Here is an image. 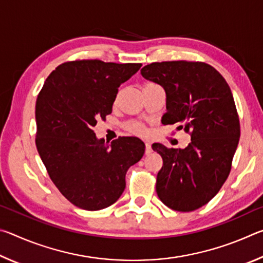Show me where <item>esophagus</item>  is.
<instances>
[{
  "mask_svg": "<svg viewBox=\"0 0 263 263\" xmlns=\"http://www.w3.org/2000/svg\"><path fill=\"white\" fill-rule=\"evenodd\" d=\"M152 153V145H151V142L146 141L145 142V154H151Z\"/></svg>",
  "mask_w": 263,
  "mask_h": 263,
  "instance_id": "1",
  "label": "esophagus"
}]
</instances>
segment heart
Wrapping results in <instances>:
<instances>
[{"label":"heart","instance_id":"heart-1","mask_svg":"<svg viewBox=\"0 0 263 263\" xmlns=\"http://www.w3.org/2000/svg\"><path fill=\"white\" fill-rule=\"evenodd\" d=\"M152 84H154V83H152V82H146V83H144V86H142V88L148 87V86H152ZM125 127H126L127 131H130L131 133H133V135L142 136V135H145V133H146V127H145V125H144V124L139 123V122H133V121H132V122H127Z\"/></svg>","mask_w":263,"mask_h":263}]
</instances>
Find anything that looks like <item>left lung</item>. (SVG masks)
Here are the masks:
<instances>
[{
	"mask_svg": "<svg viewBox=\"0 0 263 263\" xmlns=\"http://www.w3.org/2000/svg\"><path fill=\"white\" fill-rule=\"evenodd\" d=\"M141 75L166 91L163 125L177 123L191 136L185 148L152 145L163 161L157 194L173 210L194 211L215 197L232 167L240 138L232 92L220 73L201 61L152 62Z\"/></svg>",
	"mask_w": 263,
	"mask_h": 263,
	"instance_id": "obj_1",
	"label": "left lung"
}]
</instances>
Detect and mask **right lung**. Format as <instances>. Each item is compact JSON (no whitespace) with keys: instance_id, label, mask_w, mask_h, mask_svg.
<instances>
[{"instance_id":"obj_1","label":"right lung","mask_w":263,"mask_h":263,"mask_svg":"<svg viewBox=\"0 0 263 263\" xmlns=\"http://www.w3.org/2000/svg\"><path fill=\"white\" fill-rule=\"evenodd\" d=\"M141 64L75 60L48 75L35 102V146L51 180L75 206L108 208L125 189L127 169L145 152L139 138L109 145L92 131L112 111L118 87Z\"/></svg>"}]
</instances>
